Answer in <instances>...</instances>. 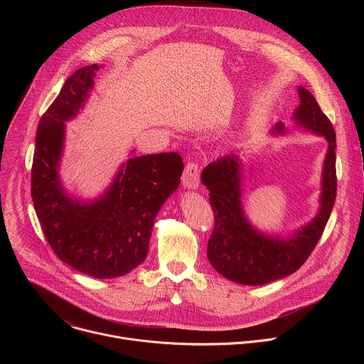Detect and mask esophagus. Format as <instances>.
Listing matches in <instances>:
<instances>
[{"label": "esophagus", "instance_id": "1", "mask_svg": "<svg viewBox=\"0 0 364 364\" xmlns=\"http://www.w3.org/2000/svg\"><path fill=\"white\" fill-rule=\"evenodd\" d=\"M183 186L186 188H197L200 184V167L197 163H187L184 173H183Z\"/></svg>", "mask_w": 364, "mask_h": 364}]
</instances>
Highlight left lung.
Returning a JSON list of instances; mask_svg holds the SVG:
<instances>
[{"label": "left lung", "mask_w": 364, "mask_h": 364, "mask_svg": "<svg viewBox=\"0 0 364 364\" xmlns=\"http://www.w3.org/2000/svg\"><path fill=\"white\" fill-rule=\"evenodd\" d=\"M298 95L301 103L294 114L295 124L328 141L320 212L308 225L288 237L257 232L243 212L242 163L235 154L210 163L201 173L215 212V229L207 245V257L220 275L236 284L265 285L299 269L318 243L333 210L337 194L336 132L316 97L302 86L298 87ZM272 132L284 134L285 125L278 122Z\"/></svg>", "instance_id": "obj_1"}]
</instances>
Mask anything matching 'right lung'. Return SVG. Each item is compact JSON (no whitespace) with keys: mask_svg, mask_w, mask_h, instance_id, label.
<instances>
[{"mask_svg":"<svg viewBox=\"0 0 364 364\" xmlns=\"http://www.w3.org/2000/svg\"><path fill=\"white\" fill-rule=\"evenodd\" d=\"M97 65L66 79L43 114L31 168V197L43 233L60 261L97 279L127 275L145 261L154 220L178 188L184 168L177 152L131 157L109 188L92 201L72 198L59 178L65 122L83 108Z\"/></svg>","mask_w":364,"mask_h":364,"instance_id":"right-lung-1","label":"right lung"}]
</instances>
